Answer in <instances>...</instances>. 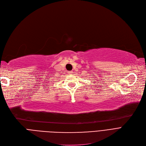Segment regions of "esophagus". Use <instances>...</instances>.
<instances>
[{"instance_id": "34e87169", "label": "esophagus", "mask_w": 146, "mask_h": 146, "mask_svg": "<svg viewBox=\"0 0 146 146\" xmlns=\"http://www.w3.org/2000/svg\"><path fill=\"white\" fill-rule=\"evenodd\" d=\"M68 73L69 74H72L73 73V71H68Z\"/></svg>"}]
</instances>
